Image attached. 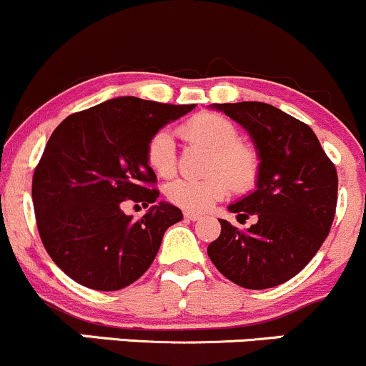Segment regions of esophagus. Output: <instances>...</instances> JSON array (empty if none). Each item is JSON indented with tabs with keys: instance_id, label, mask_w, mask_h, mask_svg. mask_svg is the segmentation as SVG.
Masks as SVG:
<instances>
[{
	"instance_id": "34e87169",
	"label": "esophagus",
	"mask_w": 366,
	"mask_h": 366,
	"mask_svg": "<svg viewBox=\"0 0 366 366\" xmlns=\"http://www.w3.org/2000/svg\"><path fill=\"white\" fill-rule=\"evenodd\" d=\"M184 217H187V219H190V221H199L200 219V217H202V216H200V214H197V212H184V214H183Z\"/></svg>"
}]
</instances>
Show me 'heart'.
<instances>
[{
    "label": "heart",
    "mask_w": 366,
    "mask_h": 366,
    "mask_svg": "<svg viewBox=\"0 0 366 366\" xmlns=\"http://www.w3.org/2000/svg\"><path fill=\"white\" fill-rule=\"evenodd\" d=\"M182 134L211 149L204 178H178L166 187L171 204L188 212L207 211L217 200L228 195L229 188L249 190L259 176V155L249 143L238 142V131L232 121L219 114H199L182 126ZM149 166L162 178L176 171L174 139L167 129H161L147 145Z\"/></svg>",
    "instance_id": "heart-1"
}]
</instances>
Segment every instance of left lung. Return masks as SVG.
I'll use <instances>...</instances> for the list:
<instances>
[{"label": "left lung", "instance_id": "1", "mask_svg": "<svg viewBox=\"0 0 366 366\" xmlns=\"http://www.w3.org/2000/svg\"><path fill=\"white\" fill-rule=\"evenodd\" d=\"M249 133L259 155L256 190L229 212L256 216L240 232L219 219L221 235L207 254L228 280L244 289H272L313 259L330 232L337 205V171L305 122L261 102L214 104Z\"/></svg>", "mask_w": 366, "mask_h": 366}]
</instances>
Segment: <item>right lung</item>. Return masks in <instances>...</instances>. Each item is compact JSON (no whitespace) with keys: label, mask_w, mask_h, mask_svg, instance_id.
Segmentation results:
<instances>
[{"label":"right lung","mask_w":366,"mask_h":366,"mask_svg":"<svg viewBox=\"0 0 366 366\" xmlns=\"http://www.w3.org/2000/svg\"><path fill=\"white\" fill-rule=\"evenodd\" d=\"M194 109L119 97L72 114L53 131L32 176V204L44 249L74 282L119 290L150 268L182 211L159 202L133 221L121 205L157 200L147 145Z\"/></svg>","instance_id":"obj_1"}]
</instances>
